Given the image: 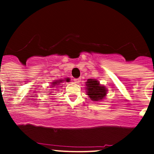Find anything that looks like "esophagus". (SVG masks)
I'll return each mask as SVG.
<instances>
[{
	"label": "esophagus",
	"instance_id": "34e87169",
	"mask_svg": "<svg viewBox=\"0 0 154 154\" xmlns=\"http://www.w3.org/2000/svg\"><path fill=\"white\" fill-rule=\"evenodd\" d=\"M74 82L75 83H79L80 82H81V79H75Z\"/></svg>",
	"mask_w": 154,
	"mask_h": 154
}]
</instances>
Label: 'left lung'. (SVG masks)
Segmentation results:
<instances>
[{
    "label": "left lung",
    "mask_w": 154,
    "mask_h": 154,
    "mask_svg": "<svg viewBox=\"0 0 154 154\" xmlns=\"http://www.w3.org/2000/svg\"><path fill=\"white\" fill-rule=\"evenodd\" d=\"M87 95L92 101H100L106 95V89L99 84L96 79H88L86 82Z\"/></svg>",
    "instance_id": "1"
}]
</instances>
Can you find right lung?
Segmentation results:
<instances>
[{"label":"right lung","mask_w":154,"mask_h":154,"mask_svg":"<svg viewBox=\"0 0 154 154\" xmlns=\"http://www.w3.org/2000/svg\"><path fill=\"white\" fill-rule=\"evenodd\" d=\"M69 79H66V82H69ZM63 82V80H58V81H55V82H53V86H55V85H59L58 83H60V82Z\"/></svg>","instance_id":"obj_1"}]
</instances>
